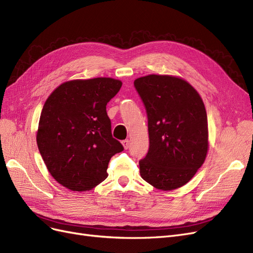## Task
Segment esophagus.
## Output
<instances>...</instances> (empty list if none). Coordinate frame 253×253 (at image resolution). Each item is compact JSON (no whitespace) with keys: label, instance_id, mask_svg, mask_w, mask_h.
Masks as SVG:
<instances>
[{"label":"esophagus","instance_id":"34e87169","mask_svg":"<svg viewBox=\"0 0 253 253\" xmlns=\"http://www.w3.org/2000/svg\"><path fill=\"white\" fill-rule=\"evenodd\" d=\"M129 144H130L129 140H124L123 142H122V145H123V147H124L125 149H128V148H129Z\"/></svg>","mask_w":253,"mask_h":253}]
</instances>
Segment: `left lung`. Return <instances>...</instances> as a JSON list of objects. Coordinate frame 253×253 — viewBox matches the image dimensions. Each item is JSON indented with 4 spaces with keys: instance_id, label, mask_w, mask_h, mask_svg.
I'll use <instances>...</instances> for the list:
<instances>
[{
    "instance_id": "obj_1",
    "label": "left lung",
    "mask_w": 253,
    "mask_h": 253,
    "mask_svg": "<svg viewBox=\"0 0 253 253\" xmlns=\"http://www.w3.org/2000/svg\"><path fill=\"white\" fill-rule=\"evenodd\" d=\"M134 86L148 117L149 150L140 161L143 180L170 191L188 183L206 160L208 121L200 93L169 75L137 78Z\"/></svg>"
}]
</instances>
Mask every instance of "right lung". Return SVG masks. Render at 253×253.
I'll list each match as a JSON object with an SVG mask.
<instances>
[{
    "mask_svg": "<svg viewBox=\"0 0 253 253\" xmlns=\"http://www.w3.org/2000/svg\"><path fill=\"white\" fill-rule=\"evenodd\" d=\"M121 86L112 78L67 81L43 106L38 147L52 177L71 191H88L102 183L111 157L124 149L112 137L106 111Z\"/></svg>",
    "mask_w": 253,
    "mask_h": 253,
    "instance_id": "1",
    "label": "right lung"
}]
</instances>
